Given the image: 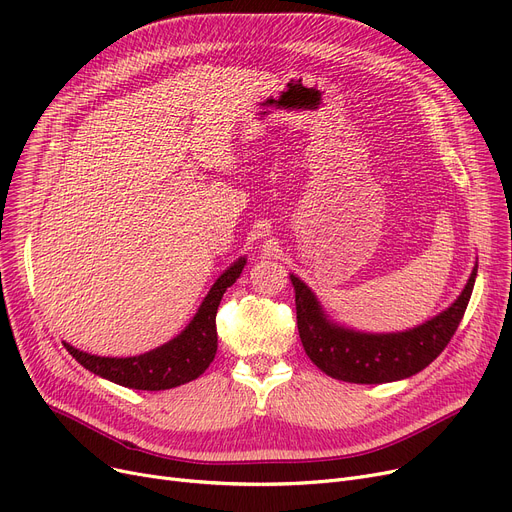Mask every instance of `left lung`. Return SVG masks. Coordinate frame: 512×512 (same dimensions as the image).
Returning a JSON list of instances; mask_svg holds the SVG:
<instances>
[{
	"label": "left lung",
	"instance_id": "1",
	"mask_svg": "<svg viewBox=\"0 0 512 512\" xmlns=\"http://www.w3.org/2000/svg\"><path fill=\"white\" fill-rule=\"evenodd\" d=\"M477 263L456 301L435 318L402 332H360L332 322L314 291L295 274L297 326L309 360L337 381L379 385L425 370L446 349L469 305Z\"/></svg>",
	"mask_w": 512,
	"mask_h": 512
}]
</instances>
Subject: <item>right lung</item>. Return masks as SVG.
Listing matches in <instances>:
<instances>
[{
  "mask_svg": "<svg viewBox=\"0 0 512 512\" xmlns=\"http://www.w3.org/2000/svg\"><path fill=\"white\" fill-rule=\"evenodd\" d=\"M244 265H247V259L238 257L215 280L209 295L203 299L190 324L175 339L157 349L133 355V358H102V355L79 351L69 343H64V347L83 368L102 376V379L110 383L129 389L165 391L190 383L198 379L215 358L217 307L224 293L242 274Z\"/></svg>",
  "mask_w": 512,
  "mask_h": 512,
  "instance_id": "obj_1",
  "label": "right lung"
}]
</instances>
